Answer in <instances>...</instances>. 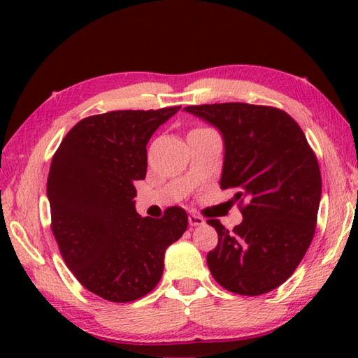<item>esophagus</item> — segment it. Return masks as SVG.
I'll list each match as a JSON object with an SVG mask.
<instances>
[{
    "label": "esophagus",
    "mask_w": 358,
    "mask_h": 358,
    "mask_svg": "<svg viewBox=\"0 0 358 358\" xmlns=\"http://www.w3.org/2000/svg\"><path fill=\"white\" fill-rule=\"evenodd\" d=\"M187 221H189L191 226H202V224H205L203 217L199 216V215H189V216H187Z\"/></svg>",
    "instance_id": "1"
}]
</instances>
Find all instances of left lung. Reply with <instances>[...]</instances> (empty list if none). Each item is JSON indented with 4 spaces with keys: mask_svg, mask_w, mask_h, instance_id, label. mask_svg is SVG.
<instances>
[{
    "mask_svg": "<svg viewBox=\"0 0 358 358\" xmlns=\"http://www.w3.org/2000/svg\"><path fill=\"white\" fill-rule=\"evenodd\" d=\"M224 138L221 189H234L243 221L234 230L208 220L217 245L207 254L220 286L262 295L292 276L311 245L322 180L296 121L281 108L245 102L187 106Z\"/></svg>",
    "mask_w": 358,
    "mask_h": 358,
    "instance_id": "1",
    "label": "left lung"
}]
</instances>
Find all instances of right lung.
Wrapping results in <instances>:
<instances>
[{
    "label": "right lung",
    "mask_w": 358,
    "mask_h": 358,
    "mask_svg": "<svg viewBox=\"0 0 358 358\" xmlns=\"http://www.w3.org/2000/svg\"><path fill=\"white\" fill-rule=\"evenodd\" d=\"M180 108L87 117L53 155L47 180L53 237L72 275L101 299L128 303L151 292L166 250L187 227L183 208L169 207L153 220L134 205L150 137Z\"/></svg>",
    "instance_id": "add662e5"
}]
</instances>
